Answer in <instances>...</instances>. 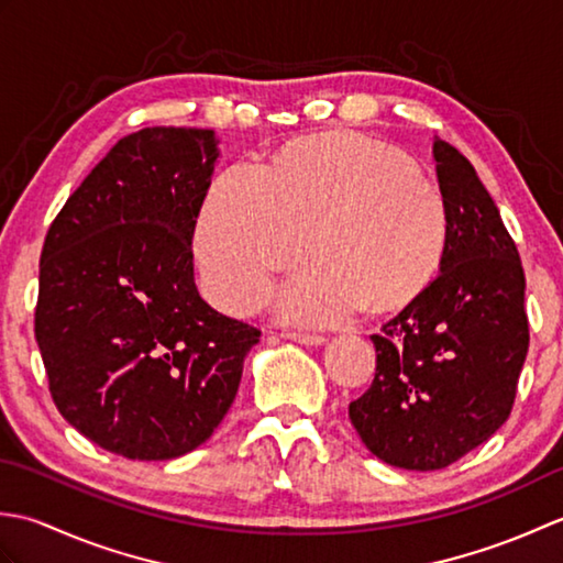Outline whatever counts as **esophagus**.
<instances>
[{"mask_svg":"<svg viewBox=\"0 0 563 563\" xmlns=\"http://www.w3.org/2000/svg\"><path fill=\"white\" fill-rule=\"evenodd\" d=\"M283 336L290 341H297V343H305V345H321L327 341L321 333H307V331H285Z\"/></svg>","mask_w":563,"mask_h":563,"instance_id":"esophagus-1","label":"esophagus"}]
</instances>
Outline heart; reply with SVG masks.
I'll return each instance as SVG.
<instances>
[{
	"label": "heart",
	"instance_id": "1",
	"mask_svg": "<svg viewBox=\"0 0 563 563\" xmlns=\"http://www.w3.org/2000/svg\"><path fill=\"white\" fill-rule=\"evenodd\" d=\"M278 295L290 321L331 324L365 305L391 309L438 271L448 239L442 190L401 152L353 133L302 140L263 166L239 162L214 178L196 224L208 288L249 314L273 278L307 254Z\"/></svg>",
	"mask_w": 563,
	"mask_h": 563
}]
</instances>
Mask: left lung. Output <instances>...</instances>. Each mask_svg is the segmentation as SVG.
<instances>
[{"mask_svg":"<svg viewBox=\"0 0 563 563\" xmlns=\"http://www.w3.org/2000/svg\"><path fill=\"white\" fill-rule=\"evenodd\" d=\"M448 206L440 273L373 333L375 379L349 416L399 470H445L508 421L530 345L518 246L470 159L433 142Z\"/></svg>","mask_w":563,"mask_h":563,"instance_id":"1","label":"left lung"}]
</instances>
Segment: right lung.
I'll return each instance as SVG.
<instances>
[{"label":"right lung","mask_w":563,"mask_h":563,"mask_svg":"<svg viewBox=\"0 0 563 563\" xmlns=\"http://www.w3.org/2000/svg\"><path fill=\"white\" fill-rule=\"evenodd\" d=\"M212 130L118 140L57 212L41 254L35 341L57 411L128 460L202 445L261 331L202 300L194 232L220 157Z\"/></svg>","instance_id":"right-lung-1"}]
</instances>
